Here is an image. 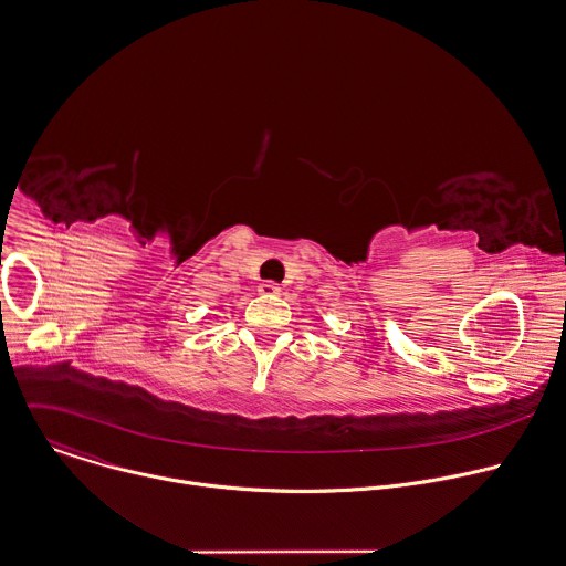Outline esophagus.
Segmentation results:
<instances>
[{"instance_id":"1","label":"esophagus","mask_w":566,"mask_h":566,"mask_svg":"<svg viewBox=\"0 0 566 566\" xmlns=\"http://www.w3.org/2000/svg\"><path fill=\"white\" fill-rule=\"evenodd\" d=\"M280 284H275V282H262L260 286H258V293L260 295H280Z\"/></svg>"}]
</instances>
